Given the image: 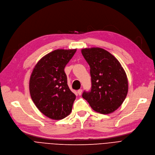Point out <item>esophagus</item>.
Masks as SVG:
<instances>
[{"label":"esophagus","instance_id":"obj_1","mask_svg":"<svg viewBox=\"0 0 155 155\" xmlns=\"http://www.w3.org/2000/svg\"><path fill=\"white\" fill-rule=\"evenodd\" d=\"M77 93H78V95H81V94H82V89H79V90H78Z\"/></svg>","mask_w":155,"mask_h":155}]
</instances>
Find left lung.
<instances>
[{
	"mask_svg": "<svg viewBox=\"0 0 155 155\" xmlns=\"http://www.w3.org/2000/svg\"><path fill=\"white\" fill-rule=\"evenodd\" d=\"M90 66L91 89L82 94L93 109L100 114H110L122 105L127 97V74L119 61L108 51L93 47L81 50Z\"/></svg>",
	"mask_w": 155,
	"mask_h": 155,
	"instance_id": "8db88e82",
	"label": "left lung"
}]
</instances>
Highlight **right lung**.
<instances>
[{
	"mask_svg": "<svg viewBox=\"0 0 155 155\" xmlns=\"http://www.w3.org/2000/svg\"><path fill=\"white\" fill-rule=\"evenodd\" d=\"M76 51L54 50L38 62L31 73V98L38 110L51 119H62L71 112L76 96L68 87L64 70Z\"/></svg>",
	"mask_w": 155,
	"mask_h": 155,
	"instance_id": "right-lung-1",
	"label": "right lung"
}]
</instances>
